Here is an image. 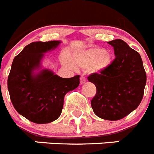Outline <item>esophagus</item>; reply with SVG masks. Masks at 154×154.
Instances as JSON below:
<instances>
[{
  "label": "esophagus",
  "mask_w": 154,
  "mask_h": 154,
  "mask_svg": "<svg viewBox=\"0 0 154 154\" xmlns=\"http://www.w3.org/2000/svg\"><path fill=\"white\" fill-rule=\"evenodd\" d=\"M80 84H84V83H85L86 81H87V80H86L85 76H84V75H81V76H80Z\"/></svg>",
  "instance_id": "34e87169"
}]
</instances>
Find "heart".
Returning a JSON list of instances; mask_svg holds the SVG:
<instances>
[{
	"label": "heart",
	"mask_w": 154,
	"mask_h": 154,
	"mask_svg": "<svg viewBox=\"0 0 154 154\" xmlns=\"http://www.w3.org/2000/svg\"><path fill=\"white\" fill-rule=\"evenodd\" d=\"M73 62L82 68H88L93 73H100L106 70L112 62V54L108 51L100 48H93L80 51L73 57ZM71 68L75 66L70 61H65Z\"/></svg>",
	"instance_id": "1"
}]
</instances>
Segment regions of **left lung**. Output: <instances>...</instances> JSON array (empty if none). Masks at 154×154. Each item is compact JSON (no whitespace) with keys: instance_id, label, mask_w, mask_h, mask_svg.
Segmentation results:
<instances>
[{"instance_id":"left-lung-1","label":"left lung","mask_w":154,"mask_h":154,"mask_svg":"<svg viewBox=\"0 0 154 154\" xmlns=\"http://www.w3.org/2000/svg\"><path fill=\"white\" fill-rule=\"evenodd\" d=\"M115 59L106 70L87 77L97 93L91 100L94 113L102 119L118 120L137 108L146 82L142 59L137 51L120 39L109 41Z\"/></svg>"}]
</instances>
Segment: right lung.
<instances>
[{
    "instance_id": "add662e5",
    "label": "right lung",
    "mask_w": 154,
    "mask_h": 154,
    "mask_svg": "<svg viewBox=\"0 0 154 154\" xmlns=\"http://www.w3.org/2000/svg\"><path fill=\"white\" fill-rule=\"evenodd\" d=\"M59 41H37L27 45L13 60L8 79L10 97L15 110L35 124H48L60 117L65 94L77 88L80 76L62 78L41 67L44 53L56 48Z\"/></svg>"
}]
</instances>
